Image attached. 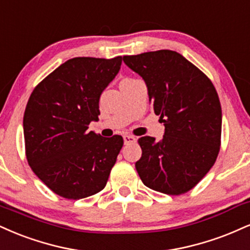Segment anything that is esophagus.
<instances>
[{
	"label": "esophagus",
	"instance_id": "1",
	"mask_svg": "<svg viewBox=\"0 0 250 250\" xmlns=\"http://www.w3.org/2000/svg\"><path fill=\"white\" fill-rule=\"evenodd\" d=\"M123 141H125V144H129L136 142V138L131 136V135H125V136H123Z\"/></svg>",
	"mask_w": 250,
	"mask_h": 250
}]
</instances>
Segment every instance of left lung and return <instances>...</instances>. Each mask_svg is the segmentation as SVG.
Masks as SVG:
<instances>
[{
  "mask_svg": "<svg viewBox=\"0 0 250 250\" xmlns=\"http://www.w3.org/2000/svg\"><path fill=\"white\" fill-rule=\"evenodd\" d=\"M140 74L149 100L164 123L163 138H138L142 157L135 167L151 190L179 195L192 190L214 165L221 144V104L212 81L171 50L125 56Z\"/></svg>",
  "mask_w": 250,
  "mask_h": 250,
  "instance_id": "left-lung-1",
  "label": "left lung"
}]
</instances>
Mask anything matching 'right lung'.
Wrapping results in <instances>:
<instances>
[{
  "instance_id": "right-lung-1",
  "label": "right lung",
  "mask_w": 250,
  "mask_h": 250,
  "mask_svg": "<svg viewBox=\"0 0 250 250\" xmlns=\"http://www.w3.org/2000/svg\"><path fill=\"white\" fill-rule=\"evenodd\" d=\"M121 62V56L72 58L30 95L23 117L26 159L36 176L60 197L83 199L107 184L123 138L102 137L88 131V125L99 120L100 95Z\"/></svg>"
}]
</instances>
